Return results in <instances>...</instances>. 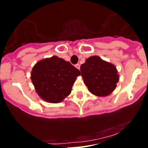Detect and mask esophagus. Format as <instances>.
<instances>
[{"label":"esophagus","instance_id":"1","mask_svg":"<svg viewBox=\"0 0 148 148\" xmlns=\"http://www.w3.org/2000/svg\"><path fill=\"white\" fill-rule=\"evenodd\" d=\"M75 67L77 69H80V65H79V64H76Z\"/></svg>","mask_w":148,"mask_h":148}]
</instances>
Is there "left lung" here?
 <instances>
[{
    "mask_svg": "<svg viewBox=\"0 0 148 148\" xmlns=\"http://www.w3.org/2000/svg\"><path fill=\"white\" fill-rule=\"evenodd\" d=\"M80 71L88 90L97 97L111 94L119 80L115 65L96 56L87 58L81 65Z\"/></svg>",
    "mask_w": 148,
    "mask_h": 148,
    "instance_id": "obj_1",
    "label": "left lung"
}]
</instances>
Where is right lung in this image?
Segmentation results:
<instances>
[{"label":"right lung","instance_id":"right-lung-1","mask_svg":"<svg viewBox=\"0 0 148 148\" xmlns=\"http://www.w3.org/2000/svg\"><path fill=\"white\" fill-rule=\"evenodd\" d=\"M80 71L56 56L40 60L33 66L31 80L36 92L48 103H58L68 97Z\"/></svg>","mask_w":148,"mask_h":148}]
</instances>
